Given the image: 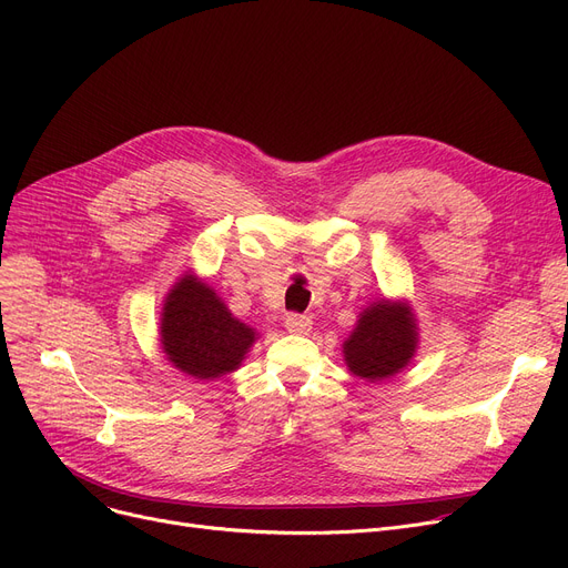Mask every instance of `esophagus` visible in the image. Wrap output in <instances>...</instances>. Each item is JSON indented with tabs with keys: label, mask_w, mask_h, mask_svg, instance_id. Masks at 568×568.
<instances>
[{
	"label": "esophagus",
	"mask_w": 568,
	"mask_h": 568,
	"mask_svg": "<svg viewBox=\"0 0 568 568\" xmlns=\"http://www.w3.org/2000/svg\"><path fill=\"white\" fill-rule=\"evenodd\" d=\"M311 326H313V322H311V317H306V315L290 313V315L285 317V329H287L290 334L304 336V334H308V332H311Z\"/></svg>",
	"instance_id": "34e87169"
}]
</instances>
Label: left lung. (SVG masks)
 <instances>
[{
  "label": "left lung",
  "instance_id": "left-lung-1",
  "mask_svg": "<svg viewBox=\"0 0 568 568\" xmlns=\"http://www.w3.org/2000/svg\"><path fill=\"white\" fill-rule=\"evenodd\" d=\"M419 345V329L405 302H373L359 313L354 332L343 343L349 373L379 382L400 373Z\"/></svg>",
  "mask_w": 568,
  "mask_h": 568
}]
</instances>
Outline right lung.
I'll list each match as a JSON object with an SVG mask.
<instances>
[{"label": "right lung", "instance_id": "obj_1", "mask_svg": "<svg viewBox=\"0 0 568 568\" xmlns=\"http://www.w3.org/2000/svg\"><path fill=\"white\" fill-rule=\"evenodd\" d=\"M257 334L239 322L216 290L193 274L179 278L161 313V345L174 368L195 379H216L242 366Z\"/></svg>", "mask_w": 568, "mask_h": 568}]
</instances>
